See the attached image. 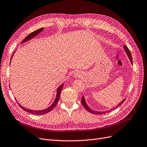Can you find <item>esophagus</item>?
<instances>
[{"label":"esophagus","instance_id":"1","mask_svg":"<svg viewBox=\"0 0 147 147\" xmlns=\"http://www.w3.org/2000/svg\"><path fill=\"white\" fill-rule=\"evenodd\" d=\"M74 76L76 78H82L84 76V74L82 72H76Z\"/></svg>","mask_w":147,"mask_h":147}]
</instances>
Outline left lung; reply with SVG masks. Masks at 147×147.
I'll use <instances>...</instances> for the list:
<instances>
[{
	"instance_id": "1",
	"label": "left lung",
	"mask_w": 147,
	"mask_h": 147,
	"mask_svg": "<svg viewBox=\"0 0 147 147\" xmlns=\"http://www.w3.org/2000/svg\"><path fill=\"white\" fill-rule=\"evenodd\" d=\"M123 48H124V50L125 51L126 53L127 54V55H128V57H129V59L130 62H131V63L133 64V59H132V56H131V53H130V51H129V49H128V47H127V46H125V45L123 46ZM125 99H124L121 103H119V104L116 106V107L112 108V109H111L110 110H108V111H94L93 110H92L91 108H90L87 105V104H86V102H85V98H84V96H82V104L83 106L84 107V108H85V109H86V110H87V111H88L90 113H92V114H95V115H104V114H105L106 113L110 112V111H111V110H113L116 109V108L118 107L119 106H120V105L122 104V103L125 101Z\"/></svg>"
}]
</instances>
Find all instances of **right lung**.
I'll list each match as a JSON object with an SVG mask.
<instances>
[{"instance_id":"add662e5","label":"right lung","mask_w":147,"mask_h":147,"mask_svg":"<svg viewBox=\"0 0 147 147\" xmlns=\"http://www.w3.org/2000/svg\"><path fill=\"white\" fill-rule=\"evenodd\" d=\"M43 29H44V28H39V29L35 31H33L32 32H31V33H30L28 36H27L26 37H25V39L22 41V43H24L25 42H26V41H28V40L31 39L32 38H33L34 37H35L37 34H39L42 31H43ZM13 56H12V57H13ZM11 59H12V57H11ZM63 84H62L60 86H59V88L57 89V94H56V97L55 100H54V102L53 103V104L50 107H49L48 108H47V109H45V110H29V109H26V108H24V107L21 106L19 104H18L20 107V108H22V109L24 111H28V112H29V113H30L31 114H33V115H44V114H46V113H47L48 112L51 111L53 109V108L55 107L56 104H57V102H58L60 96H61V91H62V88L63 87Z\"/></svg>"}]
</instances>
